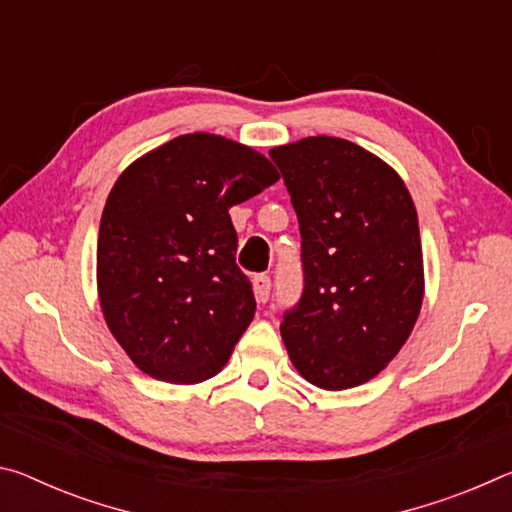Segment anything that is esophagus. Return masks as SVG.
<instances>
[{
    "label": "esophagus",
    "instance_id": "obj_1",
    "mask_svg": "<svg viewBox=\"0 0 512 512\" xmlns=\"http://www.w3.org/2000/svg\"><path fill=\"white\" fill-rule=\"evenodd\" d=\"M253 291H255L257 302H266L268 296H271V277H268V275H255Z\"/></svg>",
    "mask_w": 512,
    "mask_h": 512
}]
</instances>
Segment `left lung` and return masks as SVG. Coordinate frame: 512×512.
I'll list each match as a JSON object with an SVG mask.
<instances>
[{
  "mask_svg": "<svg viewBox=\"0 0 512 512\" xmlns=\"http://www.w3.org/2000/svg\"><path fill=\"white\" fill-rule=\"evenodd\" d=\"M298 214L305 289L280 325L309 384L345 391L377 377L413 332L424 264L413 198L391 164L341 137L268 153Z\"/></svg>",
  "mask_w": 512,
  "mask_h": 512,
  "instance_id": "8db88e82",
  "label": "left lung"
}]
</instances>
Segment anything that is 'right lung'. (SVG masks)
<instances>
[{
  "label": "right lung",
  "instance_id": "obj_1",
  "mask_svg": "<svg viewBox=\"0 0 512 512\" xmlns=\"http://www.w3.org/2000/svg\"><path fill=\"white\" fill-rule=\"evenodd\" d=\"M266 155L212 133L128 164L101 214L97 291L137 368L167 384L219 375L255 316L228 210L277 183Z\"/></svg>",
  "mask_w": 512,
  "mask_h": 512
}]
</instances>
